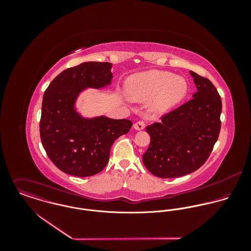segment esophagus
<instances>
[{
  "label": "esophagus",
  "instance_id": "1",
  "mask_svg": "<svg viewBox=\"0 0 251 251\" xmlns=\"http://www.w3.org/2000/svg\"><path fill=\"white\" fill-rule=\"evenodd\" d=\"M145 126H146V124H145V122H143V121H138L133 126L134 129H136V130H142V129L145 128Z\"/></svg>",
  "mask_w": 251,
  "mask_h": 251
}]
</instances>
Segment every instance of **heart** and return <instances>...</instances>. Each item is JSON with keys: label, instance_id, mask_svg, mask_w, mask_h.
<instances>
[{"label": "heart", "instance_id": "b5f03b06", "mask_svg": "<svg viewBox=\"0 0 251 251\" xmlns=\"http://www.w3.org/2000/svg\"><path fill=\"white\" fill-rule=\"evenodd\" d=\"M184 78L171 72L150 71L129 78L127 95L136 101L151 100L153 113H164L179 103L187 95Z\"/></svg>", "mask_w": 251, "mask_h": 251}]
</instances>
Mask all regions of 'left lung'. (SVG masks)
<instances>
[{
	"label": "left lung",
	"mask_w": 251,
	"mask_h": 251,
	"mask_svg": "<svg viewBox=\"0 0 251 251\" xmlns=\"http://www.w3.org/2000/svg\"><path fill=\"white\" fill-rule=\"evenodd\" d=\"M189 72L197 88L193 99L146 128L151 143L143 154L144 165L158 178H178L199 169L219 135L220 96L208 78Z\"/></svg>",
	"instance_id": "obj_1"
}]
</instances>
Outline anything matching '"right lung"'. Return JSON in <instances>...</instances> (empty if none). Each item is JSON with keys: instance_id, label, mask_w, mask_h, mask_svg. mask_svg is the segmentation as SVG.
Masks as SVG:
<instances>
[{"instance_id": "1", "label": "right lung", "mask_w": 251, "mask_h": 251, "mask_svg": "<svg viewBox=\"0 0 251 251\" xmlns=\"http://www.w3.org/2000/svg\"><path fill=\"white\" fill-rule=\"evenodd\" d=\"M112 64L87 62L70 68L49 84L41 106L39 133L51 161L76 177L94 176L104 169L111 146L127 133L132 122L100 116L83 118L75 109L79 94L87 88H104L113 78Z\"/></svg>"}]
</instances>
